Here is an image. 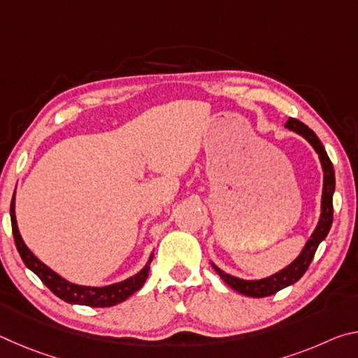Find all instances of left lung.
Here are the masks:
<instances>
[{
	"label": "left lung",
	"mask_w": 358,
	"mask_h": 358,
	"mask_svg": "<svg viewBox=\"0 0 358 358\" xmlns=\"http://www.w3.org/2000/svg\"><path fill=\"white\" fill-rule=\"evenodd\" d=\"M286 128L290 131L296 132L306 138L308 142L313 145V148L317 151L319 159L322 162V169H324V191H322V213H320V220L316 230H314L311 238L308 240V243L303 248V251L299 257H296L292 264L286 268L278 271L276 275L270 276V278H264V280H257V281H245L240 280V278L230 276L227 273H224L221 268L213 264V268L217 271L224 282L227 286L232 287L237 292L248 295V296H256V299H262V296H268L276 294L278 290H281L284 287L290 286L300 280V278L305 275V271L310 266L311 260L316 254V250L320 241H322L329 230L331 227L333 222V192H335V171H333V164L330 161L329 155L324 148L322 142L319 141L317 136L314 134V131L308 128L306 124H303L301 121L295 120V118H289L286 123Z\"/></svg>",
	"instance_id": "8db88e82"
}]
</instances>
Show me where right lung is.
<instances>
[{
  "label": "right lung",
  "instance_id": "right-lung-1",
  "mask_svg": "<svg viewBox=\"0 0 358 358\" xmlns=\"http://www.w3.org/2000/svg\"><path fill=\"white\" fill-rule=\"evenodd\" d=\"M14 202H15V194L12 196V202H10V224H12V235H14L17 251H19L22 260L25 262L28 268L31 270L33 273L38 275L39 280L44 282L45 286L58 296V299L72 303V305L107 308V306H113V305H118L121 301H124L128 296L137 292V290L143 286V282L148 276L150 262L151 259H153V256L150 257L148 264L145 265L142 271H138L136 276H132L126 281L112 284V286H106V287L77 286V284H72L69 281L63 280V278L57 275L55 271L42 264L41 260L28 250L27 245L23 243V240L19 234V227H17V221H15Z\"/></svg>",
  "mask_w": 358,
  "mask_h": 358
}]
</instances>
